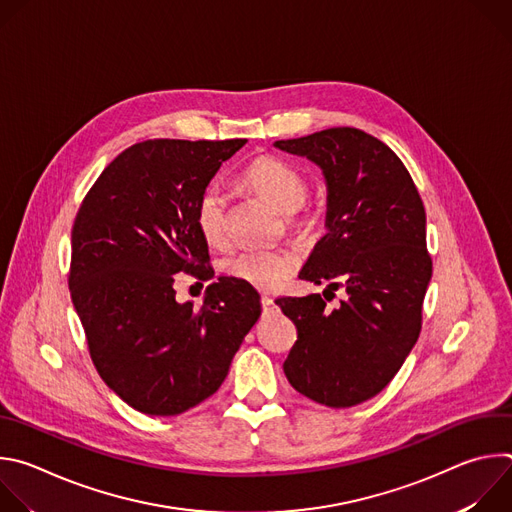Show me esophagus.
<instances>
[{"instance_id":"1","label":"esophagus","mask_w":512,"mask_h":512,"mask_svg":"<svg viewBox=\"0 0 512 512\" xmlns=\"http://www.w3.org/2000/svg\"><path fill=\"white\" fill-rule=\"evenodd\" d=\"M261 304H263V308H269V306H273V300L263 294V296H261Z\"/></svg>"}]
</instances>
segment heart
Instances as JSON below:
<instances>
[{"label": "heart", "instance_id": "heart-1", "mask_svg": "<svg viewBox=\"0 0 512 512\" xmlns=\"http://www.w3.org/2000/svg\"><path fill=\"white\" fill-rule=\"evenodd\" d=\"M243 182L273 208L285 212L289 225H304L306 214H300V210L308 186L298 168L273 156H261L243 170ZM194 223L210 247L223 249L227 245V200L216 186H208L200 194L194 208ZM298 263V253L291 249H255L227 259L225 273L251 287L271 291L285 283Z\"/></svg>", "mask_w": 512, "mask_h": 512}]
</instances>
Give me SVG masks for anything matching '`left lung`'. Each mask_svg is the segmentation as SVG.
Returning a JSON list of instances; mask_svg holds the SVG:
<instances>
[{"instance_id":"left-lung-1","label":"left lung","mask_w":512,"mask_h":512,"mask_svg":"<svg viewBox=\"0 0 512 512\" xmlns=\"http://www.w3.org/2000/svg\"><path fill=\"white\" fill-rule=\"evenodd\" d=\"M275 145L316 162L328 182V233L300 279L346 289L332 312L320 294L275 300L298 330L283 373L320 405L352 407L393 381L419 338L431 277L423 200L399 156L362 129L330 127Z\"/></svg>"}]
</instances>
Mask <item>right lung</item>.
Here are the masks:
<instances>
[{
	"mask_svg": "<svg viewBox=\"0 0 512 512\" xmlns=\"http://www.w3.org/2000/svg\"><path fill=\"white\" fill-rule=\"evenodd\" d=\"M247 139H148L121 152L72 225L70 298L97 373L145 415L184 413L223 385L259 320L257 291L218 277L204 304H178L174 279L214 277L194 208Z\"/></svg>",
	"mask_w": 512,
	"mask_h": 512,
	"instance_id": "add662e5",
	"label": "right lung"
}]
</instances>
